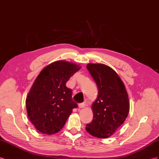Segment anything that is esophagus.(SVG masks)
Here are the masks:
<instances>
[{
    "instance_id": "obj_1",
    "label": "esophagus",
    "mask_w": 159,
    "mask_h": 159,
    "mask_svg": "<svg viewBox=\"0 0 159 159\" xmlns=\"http://www.w3.org/2000/svg\"><path fill=\"white\" fill-rule=\"evenodd\" d=\"M85 106V103H81L79 104V108H83Z\"/></svg>"
}]
</instances>
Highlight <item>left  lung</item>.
<instances>
[{"mask_svg":"<svg viewBox=\"0 0 159 159\" xmlns=\"http://www.w3.org/2000/svg\"><path fill=\"white\" fill-rule=\"evenodd\" d=\"M87 68L98 87L93 102V119L87 124L91 136L106 138L123 124L129 110V103L124 83L116 72L103 64H88Z\"/></svg>","mask_w":159,"mask_h":159,"instance_id":"1","label":"left lung"}]
</instances>
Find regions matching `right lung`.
<instances>
[{
    "label": "right lung",
    "mask_w": 159,
    "mask_h": 159,
    "mask_svg": "<svg viewBox=\"0 0 159 159\" xmlns=\"http://www.w3.org/2000/svg\"><path fill=\"white\" fill-rule=\"evenodd\" d=\"M80 68L66 61H56L45 67L35 80L27 96L26 108L30 120L41 133L58 132L77 107L66 83Z\"/></svg>",
    "instance_id": "1"
}]
</instances>
